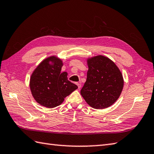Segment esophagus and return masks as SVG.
<instances>
[{
	"label": "esophagus",
	"mask_w": 154,
	"mask_h": 154,
	"mask_svg": "<svg viewBox=\"0 0 154 154\" xmlns=\"http://www.w3.org/2000/svg\"><path fill=\"white\" fill-rule=\"evenodd\" d=\"M76 85H77V87H78V89H80V88L81 87V85L80 83H76Z\"/></svg>",
	"instance_id": "obj_1"
}]
</instances>
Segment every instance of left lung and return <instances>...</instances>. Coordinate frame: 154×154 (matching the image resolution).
<instances>
[{
  "label": "left lung",
  "mask_w": 154,
  "mask_h": 154,
  "mask_svg": "<svg viewBox=\"0 0 154 154\" xmlns=\"http://www.w3.org/2000/svg\"><path fill=\"white\" fill-rule=\"evenodd\" d=\"M89 69L81 94L96 109L112 105L119 99L124 86L121 71L114 62L103 55L87 59Z\"/></svg>",
  "instance_id": "obj_1"
}]
</instances>
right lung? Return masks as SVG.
<instances>
[{
	"instance_id": "add662e5",
	"label": "right lung",
	"mask_w": 154,
	"mask_h": 154,
	"mask_svg": "<svg viewBox=\"0 0 154 154\" xmlns=\"http://www.w3.org/2000/svg\"><path fill=\"white\" fill-rule=\"evenodd\" d=\"M63 61L56 56L42 61L32 73L30 87L34 99L40 105L52 109L63 102L64 98L78 87L67 79V73H61Z\"/></svg>"
}]
</instances>
